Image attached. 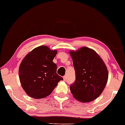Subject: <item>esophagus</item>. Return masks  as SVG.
I'll return each mask as SVG.
<instances>
[{
	"label": "esophagus",
	"mask_w": 125,
	"mask_h": 125,
	"mask_svg": "<svg viewBox=\"0 0 125 125\" xmlns=\"http://www.w3.org/2000/svg\"><path fill=\"white\" fill-rule=\"evenodd\" d=\"M66 79V76H64L63 77V80H64V82H65Z\"/></svg>",
	"instance_id": "esophagus-1"
}]
</instances>
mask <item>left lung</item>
Here are the masks:
<instances>
[{
  "instance_id": "left-lung-1",
  "label": "left lung",
  "mask_w": 125,
  "mask_h": 125,
  "mask_svg": "<svg viewBox=\"0 0 125 125\" xmlns=\"http://www.w3.org/2000/svg\"><path fill=\"white\" fill-rule=\"evenodd\" d=\"M76 80L70 85L71 93L82 102L93 101L99 96L107 82L106 65L98 53L87 47L70 51Z\"/></svg>"
}]
</instances>
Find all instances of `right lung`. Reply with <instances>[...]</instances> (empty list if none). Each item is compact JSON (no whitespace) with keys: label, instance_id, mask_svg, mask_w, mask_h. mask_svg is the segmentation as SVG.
Returning a JSON list of instances; mask_svg holds the SVG:
<instances>
[{"label":"right lung","instance_id":"add662e5","mask_svg":"<svg viewBox=\"0 0 125 125\" xmlns=\"http://www.w3.org/2000/svg\"><path fill=\"white\" fill-rule=\"evenodd\" d=\"M56 50L40 46L29 53L19 68V80L27 95L35 99L49 96L62 80L57 73V65L53 62Z\"/></svg>","mask_w":125,"mask_h":125}]
</instances>
